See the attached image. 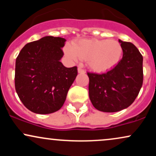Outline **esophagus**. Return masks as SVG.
<instances>
[{
  "label": "esophagus",
  "instance_id": "1",
  "mask_svg": "<svg viewBox=\"0 0 156 156\" xmlns=\"http://www.w3.org/2000/svg\"><path fill=\"white\" fill-rule=\"evenodd\" d=\"M78 72L79 73H85V70L83 69H82L81 67H78Z\"/></svg>",
  "mask_w": 156,
  "mask_h": 156
}]
</instances>
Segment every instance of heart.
Segmentation results:
<instances>
[{
  "mask_svg": "<svg viewBox=\"0 0 156 156\" xmlns=\"http://www.w3.org/2000/svg\"><path fill=\"white\" fill-rule=\"evenodd\" d=\"M64 52L71 60L87 61L92 70L102 73L110 70L119 63L122 48L114 39H84L74 42L73 46L67 44Z\"/></svg>",
  "mask_w": 156,
  "mask_h": 156,
  "instance_id": "1",
  "label": "heart"
}]
</instances>
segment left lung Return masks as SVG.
<instances>
[{
    "label": "left lung",
    "mask_w": 156,
    "mask_h": 156,
    "mask_svg": "<svg viewBox=\"0 0 156 156\" xmlns=\"http://www.w3.org/2000/svg\"><path fill=\"white\" fill-rule=\"evenodd\" d=\"M122 58L111 70L102 74L87 73L89 95L92 105L103 112H117L136 100L143 83V57L131 42L119 39Z\"/></svg>",
    "instance_id": "obj_1"
}]
</instances>
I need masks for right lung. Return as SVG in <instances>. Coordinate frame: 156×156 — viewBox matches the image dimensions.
<instances>
[{
	"label": "right lung",
	"instance_id": "obj_1",
	"mask_svg": "<svg viewBox=\"0 0 156 156\" xmlns=\"http://www.w3.org/2000/svg\"><path fill=\"white\" fill-rule=\"evenodd\" d=\"M66 39L51 36L26 44L16 58L15 84L20 100L31 112L51 114L62 108L78 75L77 67L60 62Z\"/></svg>",
	"mask_w": 156,
	"mask_h": 156
}]
</instances>
